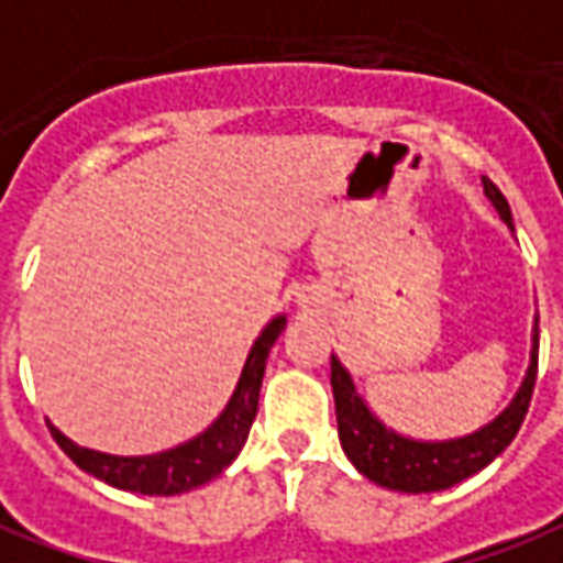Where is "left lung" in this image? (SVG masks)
<instances>
[{
  "label": "left lung",
  "mask_w": 563,
  "mask_h": 563,
  "mask_svg": "<svg viewBox=\"0 0 563 563\" xmlns=\"http://www.w3.org/2000/svg\"><path fill=\"white\" fill-rule=\"evenodd\" d=\"M486 197L493 202L495 214L514 235V214L501 190L483 178ZM537 349H540V331H537V313L531 324V352H528V369L514 399L498 411L481 430L456 439H411L406 432H397L369 409V402L361 397L355 378L345 369L343 361L331 355V387H334L336 406V432L349 462L366 481L394 489V493H441L451 489L465 477H472L486 468L498 453L516 439V432L526 420L528 402L534 394L537 382Z\"/></svg>",
  "instance_id": "obj_1"
}]
</instances>
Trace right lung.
Wrapping results in <instances>:
<instances>
[{
	"mask_svg": "<svg viewBox=\"0 0 563 563\" xmlns=\"http://www.w3.org/2000/svg\"><path fill=\"white\" fill-rule=\"evenodd\" d=\"M283 328H286V313L274 316L262 328L256 343L250 345L247 361L241 366L239 385L232 390L223 411L199 435L181 441L176 448L143 453V456H115V453L82 448L77 441H70L56 423L47 420L49 432L82 472L110 483L115 489H128V493L136 495H181L197 489V486H206L208 481H214L218 474L227 472L247 441L250 427L256 420V409H260L265 364H268L271 349L277 343V336L283 334Z\"/></svg>",
	"mask_w": 563,
	"mask_h": 563,
	"instance_id": "add662e5",
	"label": "right lung"
}]
</instances>
